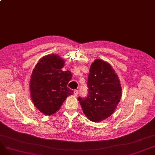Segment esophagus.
<instances>
[{
    "label": "esophagus",
    "mask_w": 155,
    "mask_h": 155,
    "mask_svg": "<svg viewBox=\"0 0 155 155\" xmlns=\"http://www.w3.org/2000/svg\"><path fill=\"white\" fill-rule=\"evenodd\" d=\"M74 94L75 96H77V95H78V91L77 90H75L74 91V94Z\"/></svg>",
    "instance_id": "esophagus-1"
}]
</instances>
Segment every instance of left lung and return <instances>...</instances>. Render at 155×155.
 Wrapping results in <instances>:
<instances>
[{
  "label": "left lung",
  "mask_w": 155,
  "mask_h": 155,
  "mask_svg": "<svg viewBox=\"0 0 155 155\" xmlns=\"http://www.w3.org/2000/svg\"><path fill=\"white\" fill-rule=\"evenodd\" d=\"M88 95L78 100L87 117L101 122L115 111L122 96L120 80L111 65L96 59L91 64L88 76Z\"/></svg>",
  "instance_id": "1"
}]
</instances>
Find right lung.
<instances>
[{"label":"right lung","mask_w":155,"mask_h":155,"mask_svg":"<svg viewBox=\"0 0 155 155\" xmlns=\"http://www.w3.org/2000/svg\"><path fill=\"white\" fill-rule=\"evenodd\" d=\"M64 60L55 54L42 57L32 72L29 82L31 98L35 106L46 116L58 111L73 91L67 87L71 73L63 71Z\"/></svg>","instance_id":"1"}]
</instances>
